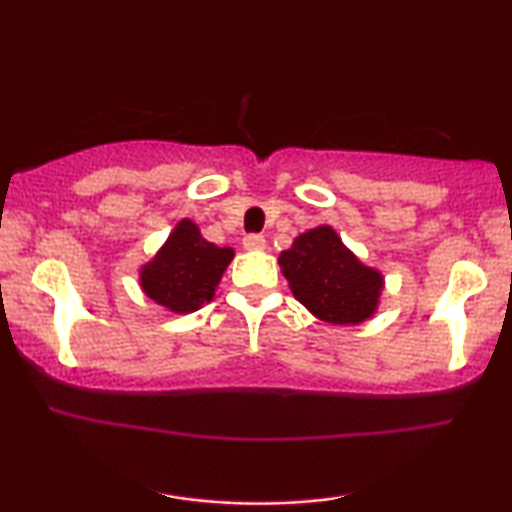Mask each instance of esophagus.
I'll use <instances>...</instances> for the list:
<instances>
[{"mask_svg":"<svg viewBox=\"0 0 512 512\" xmlns=\"http://www.w3.org/2000/svg\"><path fill=\"white\" fill-rule=\"evenodd\" d=\"M242 244H244V249H249V251H263L268 242H265L263 235H247L242 240Z\"/></svg>","mask_w":512,"mask_h":512,"instance_id":"1","label":"esophagus"}]
</instances>
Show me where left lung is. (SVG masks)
<instances>
[{
  "label": "left lung",
  "instance_id": "obj_1",
  "mask_svg": "<svg viewBox=\"0 0 512 512\" xmlns=\"http://www.w3.org/2000/svg\"><path fill=\"white\" fill-rule=\"evenodd\" d=\"M279 265L298 303L328 324H361L380 305L384 277L363 265L331 226L298 235L279 254Z\"/></svg>",
  "mask_w": 512,
  "mask_h": 512
}]
</instances>
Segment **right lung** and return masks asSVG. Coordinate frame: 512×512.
I'll list each match as a JSON object with an SVG mask.
<instances>
[{"instance_id": "right-lung-1", "label": "right lung", "mask_w": 512, "mask_h": 512, "mask_svg": "<svg viewBox=\"0 0 512 512\" xmlns=\"http://www.w3.org/2000/svg\"><path fill=\"white\" fill-rule=\"evenodd\" d=\"M235 251L216 247L191 219H181L156 256L139 270V286L170 312L188 314L214 298Z\"/></svg>"}]
</instances>
